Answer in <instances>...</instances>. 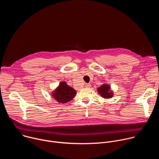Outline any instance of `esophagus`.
Segmentation results:
<instances>
[{
    "mask_svg": "<svg viewBox=\"0 0 159 159\" xmlns=\"http://www.w3.org/2000/svg\"><path fill=\"white\" fill-rule=\"evenodd\" d=\"M90 86H91V85H90V84H87L85 85V87H87V88H90Z\"/></svg>",
    "mask_w": 159,
    "mask_h": 159,
    "instance_id": "obj_1",
    "label": "esophagus"
}]
</instances>
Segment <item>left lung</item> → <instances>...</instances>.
<instances>
[{"mask_svg":"<svg viewBox=\"0 0 159 159\" xmlns=\"http://www.w3.org/2000/svg\"><path fill=\"white\" fill-rule=\"evenodd\" d=\"M111 89L109 84L104 83L97 89V91L102 98L111 99L114 96V93Z\"/></svg>","mask_w":159,"mask_h":159,"instance_id":"8db88e82","label":"left lung"}]
</instances>
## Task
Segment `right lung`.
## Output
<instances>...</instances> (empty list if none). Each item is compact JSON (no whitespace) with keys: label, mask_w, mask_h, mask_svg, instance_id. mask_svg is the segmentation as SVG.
Wrapping results in <instances>:
<instances>
[{"label":"right lung","mask_w":159,"mask_h":159,"mask_svg":"<svg viewBox=\"0 0 159 159\" xmlns=\"http://www.w3.org/2000/svg\"><path fill=\"white\" fill-rule=\"evenodd\" d=\"M77 92L68 85L66 82L61 81L58 86L52 93V96L53 99L58 103L65 104L72 100L76 96Z\"/></svg>","instance_id":"right-lung-1"}]
</instances>
